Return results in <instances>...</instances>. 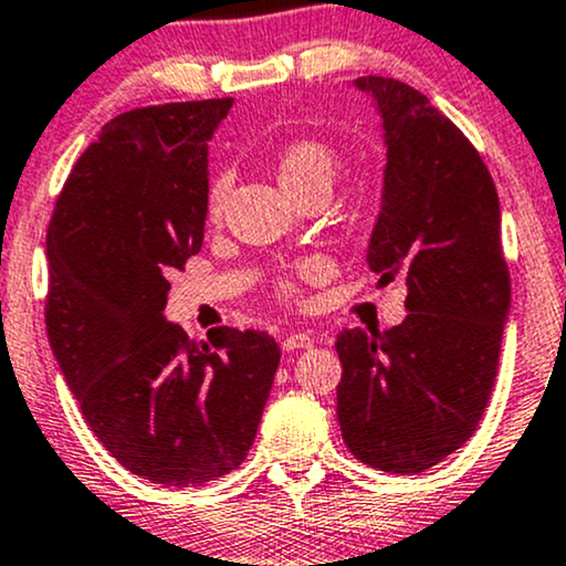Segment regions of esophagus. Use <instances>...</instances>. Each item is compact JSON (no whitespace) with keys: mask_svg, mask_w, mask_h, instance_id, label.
<instances>
[{"mask_svg":"<svg viewBox=\"0 0 566 566\" xmlns=\"http://www.w3.org/2000/svg\"><path fill=\"white\" fill-rule=\"evenodd\" d=\"M313 334L307 332H296V334H289L283 339V350L285 353H294V350H307V347H313Z\"/></svg>","mask_w":566,"mask_h":566,"instance_id":"obj_1","label":"esophagus"}]
</instances>
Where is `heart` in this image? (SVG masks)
Returning <instances> with one entry per match:
<instances>
[{
  "mask_svg": "<svg viewBox=\"0 0 566 566\" xmlns=\"http://www.w3.org/2000/svg\"><path fill=\"white\" fill-rule=\"evenodd\" d=\"M336 168H339L336 151L326 142H317V138H291L275 157L277 181L296 200L313 192V189H332ZM227 189H230V181L224 176L213 179L211 187H208L206 211L211 219H219L221 211H224ZM326 272L328 266L321 259H304V262L294 264L277 277L275 289L285 300H296L302 281H321Z\"/></svg>",
  "mask_w": 566,
  "mask_h": 566,
  "instance_id": "1",
  "label": "heart"
}]
</instances>
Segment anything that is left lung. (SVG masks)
Masks as SVG:
<instances>
[{"label": "left lung", "instance_id": "1", "mask_svg": "<svg viewBox=\"0 0 566 566\" xmlns=\"http://www.w3.org/2000/svg\"><path fill=\"white\" fill-rule=\"evenodd\" d=\"M377 98L387 168L366 262L379 283L401 275L406 321L336 336V417L368 468L415 475L479 428L497 377L511 272L489 168L449 117L406 82L355 80Z\"/></svg>", "mask_w": 566, "mask_h": 566}]
</instances>
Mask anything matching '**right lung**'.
<instances>
[{"label":"right lung","mask_w":566,"mask_h":566,"mask_svg":"<svg viewBox=\"0 0 566 566\" xmlns=\"http://www.w3.org/2000/svg\"><path fill=\"white\" fill-rule=\"evenodd\" d=\"M232 98L114 117L48 230L50 347L104 449L151 484L200 486L249 454L281 347L219 326L195 345L165 321L168 272L200 251L208 142Z\"/></svg>","instance_id":"1"}]
</instances>
